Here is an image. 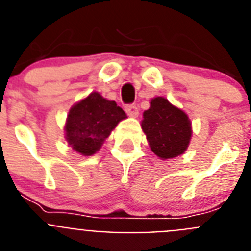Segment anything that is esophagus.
<instances>
[{
	"label": "esophagus",
	"instance_id": "esophagus-1",
	"mask_svg": "<svg viewBox=\"0 0 251 251\" xmlns=\"http://www.w3.org/2000/svg\"><path fill=\"white\" fill-rule=\"evenodd\" d=\"M126 112H127V114L129 115V117H132V118H137L139 114V110L136 105H127L126 106Z\"/></svg>",
	"mask_w": 251,
	"mask_h": 251
}]
</instances>
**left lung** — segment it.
<instances>
[{
  "instance_id": "obj_1",
  "label": "left lung",
  "mask_w": 251,
  "mask_h": 251,
  "mask_svg": "<svg viewBox=\"0 0 251 251\" xmlns=\"http://www.w3.org/2000/svg\"><path fill=\"white\" fill-rule=\"evenodd\" d=\"M143 112L142 130L152 152L161 159L178 157L188 148L192 126L188 115L163 97H156Z\"/></svg>"
}]
</instances>
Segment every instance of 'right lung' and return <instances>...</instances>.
<instances>
[{
	"label": "right lung",
	"mask_w": 251,
	"mask_h": 251,
	"mask_svg": "<svg viewBox=\"0 0 251 251\" xmlns=\"http://www.w3.org/2000/svg\"><path fill=\"white\" fill-rule=\"evenodd\" d=\"M126 118L127 114L114 100H108L98 92H93L69 110L65 123L66 142L81 156H93L119 122Z\"/></svg>",
	"instance_id": "1"
}]
</instances>
